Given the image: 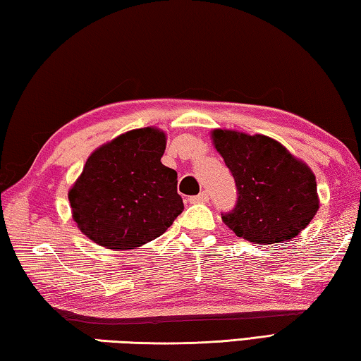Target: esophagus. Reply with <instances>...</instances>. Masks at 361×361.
<instances>
[{
	"label": "esophagus",
	"mask_w": 361,
	"mask_h": 361,
	"mask_svg": "<svg viewBox=\"0 0 361 361\" xmlns=\"http://www.w3.org/2000/svg\"><path fill=\"white\" fill-rule=\"evenodd\" d=\"M209 201V195H207V192H203L197 195V197H192L190 198V203L192 204H201V203H207Z\"/></svg>",
	"instance_id": "esophagus-1"
}]
</instances>
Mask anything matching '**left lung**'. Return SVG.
I'll return each instance as SVG.
<instances>
[{
	"label": "left lung",
	"instance_id": "left-lung-1",
	"mask_svg": "<svg viewBox=\"0 0 361 361\" xmlns=\"http://www.w3.org/2000/svg\"><path fill=\"white\" fill-rule=\"evenodd\" d=\"M211 136L238 188V203L222 214L224 224L258 245L298 236L319 211L312 169L273 137L220 128Z\"/></svg>",
	"mask_w": 361,
	"mask_h": 361
}]
</instances>
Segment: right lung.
Listing matches in <instances>:
<instances>
[{
	"instance_id": "add662e5",
	"label": "right lung",
	"mask_w": 361,
	"mask_h": 361,
	"mask_svg": "<svg viewBox=\"0 0 361 361\" xmlns=\"http://www.w3.org/2000/svg\"><path fill=\"white\" fill-rule=\"evenodd\" d=\"M166 135L147 126L92 152L68 198L78 228L101 247L130 250L161 236L184 211L177 173L160 161Z\"/></svg>"
}]
</instances>
